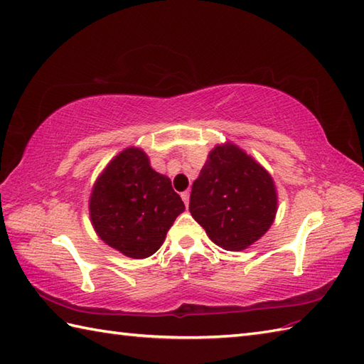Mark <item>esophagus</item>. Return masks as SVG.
Listing matches in <instances>:
<instances>
[{
    "mask_svg": "<svg viewBox=\"0 0 364 364\" xmlns=\"http://www.w3.org/2000/svg\"><path fill=\"white\" fill-rule=\"evenodd\" d=\"M181 198H183V202H184V205H189V192L186 191V192H181Z\"/></svg>",
    "mask_w": 364,
    "mask_h": 364,
    "instance_id": "esophagus-1",
    "label": "esophagus"
}]
</instances>
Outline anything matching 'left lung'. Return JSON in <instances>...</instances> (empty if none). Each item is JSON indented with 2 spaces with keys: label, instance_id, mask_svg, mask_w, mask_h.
<instances>
[{
  "label": "left lung",
  "instance_id": "left-lung-1",
  "mask_svg": "<svg viewBox=\"0 0 364 364\" xmlns=\"http://www.w3.org/2000/svg\"><path fill=\"white\" fill-rule=\"evenodd\" d=\"M189 211L214 244L225 250L247 249L272 225L274 181L236 145H219L192 184Z\"/></svg>",
  "mask_w": 364,
  "mask_h": 364
}]
</instances>
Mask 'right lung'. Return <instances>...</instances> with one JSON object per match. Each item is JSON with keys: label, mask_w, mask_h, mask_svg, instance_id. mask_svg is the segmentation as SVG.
Listing matches in <instances>:
<instances>
[{"label": "right lung", "mask_w": 364, "mask_h": 364, "mask_svg": "<svg viewBox=\"0 0 364 364\" xmlns=\"http://www.w3.org/2000/svg\"><path fill=\"white\" fill-rule=\"evenodd\" d=\"M89 210L92 225L107 245L142 259L164 242L184 203L142 150L127 149L97 180Z\"/></svg>", "instance_id": "obj_1"}]
</instances>
